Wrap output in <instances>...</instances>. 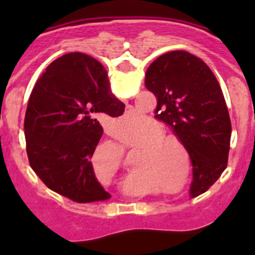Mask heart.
<instances>
[{
    "mask_svg": "<svg viewBox=\"0 0 255 255\" xmlns=\"http://www.w3.org/2000/svg\"><path fill=\"white\" fill-rule=\"evenodd\" d=\"M124 145L139 148L134 168L145 176L159 193H184L193 181L194 161L186 141L176 134H166L159 121L149 120L124 135Z\"/></svg>",
    "mask_w": 255,
    "mask_h": 255,
    "instance_id": "heart-1",
    "label": "heart"
}]
</instances>
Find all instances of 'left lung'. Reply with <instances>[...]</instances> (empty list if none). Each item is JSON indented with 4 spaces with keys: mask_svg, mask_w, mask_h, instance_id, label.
<instances>
[{
    "mask_svg": "<svg viewBox=\"0 0 255 255\" xmlns=\"http://www.w3.org/2000/svg\"><path fill=\"white\" fill-rule=\"evenodd\" d=\"M145 87L157 98L155 117L190 148L191 197L204 193L226 168L231 139L229 110L215 74L197 56L171 51L149 65Z\"/></svg>",
    "mask_w": 255,
    "mask_h": 255,
    "instance_id": "obj_1",
    "label": "left lung"
}]
</instances>
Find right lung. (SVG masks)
I'll list each match as a JSON object with an SVG mask.
<instances>
[{"instance_id":"right-lung-1","label":"right lung","mask_w":255,"mask_h":255,"mask_svg":"<svg viewBox=\"0 0 255 255\" xmlns=\"http://www.w3.org/2000/svg\"><path fill=\"white\" fill-rule=\"evenodd\" d=\"M107 71L82 52L61 56L35 83L24 120L29 163L47 188L78 203L107 200L91 158L103 134L100 119L124 114Z\"/></svg>"}]
</instances>
